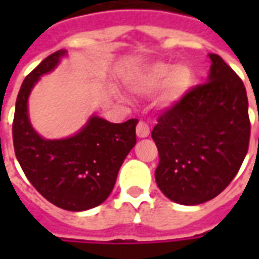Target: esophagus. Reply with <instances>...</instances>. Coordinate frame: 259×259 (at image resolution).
Instances as JSON below:
<instances>
[{
	"mask_svg": "<svg viewBox=\"0 0 259 259\" xmlns=\"http://www.w3.org/2000/svg\"><path fill=\"white\" fill-rule=\"evenodd\" d=\"M136 133H137V137H147V136L150 135V127H148V124L146 122H143L140 120L139 123H137V127H136Z\"/></svg>",
	"mask_w": 259,
	"mask_h": 259,
	"instance_id": "obj_1",
	"label": "esophagus"
}]
</instances>
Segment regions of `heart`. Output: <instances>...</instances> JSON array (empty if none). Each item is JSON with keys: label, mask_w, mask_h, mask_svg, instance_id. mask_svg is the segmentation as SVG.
Instances as JSON below:
<instances>
[{"label": "heart", "mask_w": 259, "mask_h": 259, "mask_svg": "<svg viewBox=\"0 0 259 259\" xmlns=\"http://www.w3.org/2000/svg\"><path fill=\"white\" fill-rule=\"evenodd\" d=\"M193 80H194L193 72L186 65L172 68L168 64H157L148 69V72L143 74L140 80H137L133 89L139 94L150 96L163 87V101L172 104L180 100L190 90Z\"/></svg>", "instance_id": "heart-1"}]
</instances>
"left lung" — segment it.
<instances>
[{"instance_id": "left-lung-1", "label": "left lung", "mask_w": 259, "mask_h": 259, "mask_svg": "<svg viewBox=\"0 0 259 259\" xmlns=\"http://www.w3.org/2000/svg\"><path fill=\"white\" fill-rule=\"evenodd\" d=\"M208 80L158 116L152 129L159 154V190L183 205L215 198L234 179L250 144L248 100L243 81L217 54Z\"/></svg>"}]
</instances>
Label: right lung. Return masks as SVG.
Returning a JSON list of instances; mask_svg holds the SVG:
<instances>
[{
	"label": "right lung",
	"mask_w": 259,
	"mask_h": 259,
	"mask_svg": "<svg viewBox=\"0 0 259 259\" xmlns=\"http://www.w3.org/2000/svg\"><path fill=\"white\" fill-rule=\"evenodd\" d=\"M66 51L48 55L26 76L16 98L12 139L22 170L40 194L66 211H85L111 194L124 158L136 144L137 119L111 123L93 116L77 135L46 140L33 130L27 98L44 73L58 65Z\"/></svg>",
	"instance_id": "add662e5"
}]
</instances>
